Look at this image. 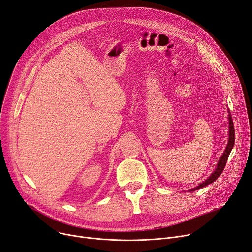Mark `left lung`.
Returning <instances> with one entry per match:
<instances>
[{
  "instance_id": "left-lung-1",
  "label": "left lung",
  "mask_w": 252,
  "mask_h": 252,
  "mask_svg": "<svg viewBox=\"0 0 252 252\" xmlns=\"http://www.w3.org/2000/svg\"><path fill=\"white\" fill-rule=\"evenodd\" d=\"M228 120H229V139H228V144L226 146V149L223 153V155L220 156V159L218 160V164H217V167L216 169L214 170V172L210 175V177L208 179H205L203 182H201L198 186L192 188V189H189L188 191L191 192V191H194V190H197V189H200L206 185H209L211 183H213L214 181H216L219 176L223 173V170L225 169V166L227 164V160H228V158H229V155L233 149L234 146V142H235V132H234V124H233V120H232V117H231V113L230 111L228 110Z\"/></svg>"
}]
</instances>
